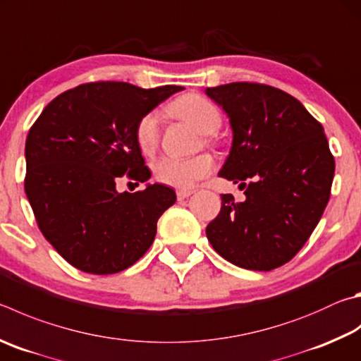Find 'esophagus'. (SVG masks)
<instances>
[{"label":"esophagus","mask_w":361,"mask_h":361,"mask_svg":"<svg viewBox=\"0 0 361 361\" xmlns=\"http://www.w3.org/2000/svg\"><path fill=\"white\" fill-rule=\"evenodd\" d=\"M191 194H194L192 189H178V191H176V197H178V200H185Z\"/></svg>","instance_id":"34e87169"}]
</instances>
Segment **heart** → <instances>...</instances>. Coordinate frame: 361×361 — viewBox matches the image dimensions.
Returning <instances> with one entry per match:
<instances>
[{
	"label": "heart",
	"instance_id": "1",
	"mask_svg": "<svg viewBox=\"0 0 361 361\" xmlns=\"http://www.w3.org/2000/svg\"><path fill=\"white\" fill-rule=\"evenodd\" d=\"M170 114L199 130L202 134H213L219 129L222 116L219 109L202 94H185L169 107ZM135 140L143 154H152L159 145V118L148 114L135 128ZM213 159L208 154L178 158L162 156L153 164L154 178L173 188H191L195 181L207 176L213 170Z\"/></svg>",
	"mask_w": 361,
	"mask_h": 361
}]
</instances>
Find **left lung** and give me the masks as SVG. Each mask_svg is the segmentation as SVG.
Returning <instances> with one entry per match:
<instances>
[{
	"mask_svg": "<svg viewBox=\"0 0 361 361\" xmlns=\"http://www.w3.org/2000/svg\"><path fill=\"white\" fill-rule=\"evenodd\" d=\"M205 93L232 128L218 175L246 195H221L207 238L231 264L270 271L303 247L329 203L335 159L324 128L298 99L268 85L235 82Z\"/></svg>",
	"mask_w": 361,
	"mask_h": 361,
	"instance_id": "8db88e82",
	"label": "left lung"
}]
</instances>
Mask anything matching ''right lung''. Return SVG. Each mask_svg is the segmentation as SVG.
Segmentation results:
<instances>
[{
  "instance_id": "obj_1",
  "label": "right lung",
  "mask_w": 361,
  "mask_h": 361,
  "mask_svg": "<svg viewBox=\"0 0 361 361\" xmlns=\"http://www.w3.org/2000/svg\"><path fill=\"white\" fill-rule=\"evenodd\" d=\"M181 90L78 85L56 96L32 124L25 143V192L42 235L72 267L118 273L152 246L158 219L176 202L175 191L147 183L143 191L118 192L116 181L126 173L140 183L152 178L135 128Z\"/></svg>"
}]
</instances>
